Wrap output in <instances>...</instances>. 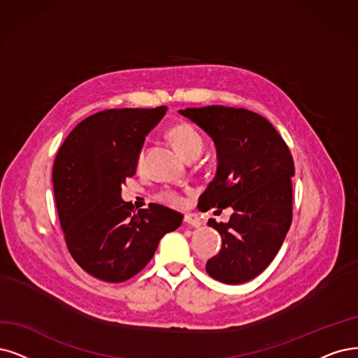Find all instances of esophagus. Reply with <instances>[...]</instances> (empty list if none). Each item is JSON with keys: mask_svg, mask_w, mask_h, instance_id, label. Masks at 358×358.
<instances>
[{"mask_svg": "<svg viewBox=\"0 0 358 358\" xmlns=\"http://www.w3.org/2000/svg\"><path fill=\"white\" fill-rule=\"evenodd\" d=\"M184 222H186L187 226H190V227H199L201 226V220L197 218V215H194V214L184 215Z\"/></svg>", "mask_w": 358, "mask_h": 358, "instance_id": "esophagus-1", "label": "esophagus"}]
</instances>
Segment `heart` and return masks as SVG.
Returning <instances> with one entry per match:
<instances>
[{
    "label": "heart",
    "mask_w": 358,
    "mask_h": 358,
    "mask_svg": "<svg viewBox=\"0 0 358 358\" xmlns=\"http://www.w3.org/2000/svg\"><path fill=\"white\" fill-rule=\"evenodd\" d=\"M168 136L172 144L177 148V150L186 159L197 157L205 148V138L202 136V132L190 122H180L174 125L169 129ZM143 161H144V150L141 149L137 155V166H141ZM157 197L166 203L177 205V206L182 205L184 202L182 197L177 192L169 190V189L162 190Z\"/></svg>",
    "instance_id": "1"
}]
</instances>
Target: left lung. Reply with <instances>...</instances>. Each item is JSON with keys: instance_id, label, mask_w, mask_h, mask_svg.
<instances>
[{"instance_id": "8db88e82", "label": "left lung", "mask_w": 358, "mask_h": 358, "mask_svg": "<svg viewBox=\"0 0 358 358\" xmlns=\"http://www.w3.org/2000/svg\"><path fill=\"white\" fill-rule=\"evenodd\" d=\"M180 113L208 132L217 148V174L199 205L234 210L229 222L208 221L222 245L206 271L227 285L252 280L270 266L292 224L294 157L275 128L255 112L206 106Z\"/></svg>"}]
</instances>
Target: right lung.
Returning <instances> with one entry per match:
<instances>
[{"label":"right lung","mask_w":358,"mask_h":358,"mask_svg":"<svg viewBox=\"0 0 358 358\" xmlns=\"http://www.w3.org/2000/svg\"><path fill=\"white\" fill-rule=\"evenodd\" d=\"M165 112L159 106L91 115L55 159L52 187L66 245L79 267L100 280L121 283L140 273L159 241L182 221L177 210L156 203L136 213L121 197L145 136Z\"/></svg>","instance_id":"1"}]
</instances>
